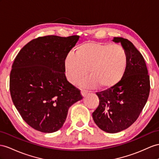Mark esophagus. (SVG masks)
I'll return each mask as SVG.
<instances>
[{
  "label": "esophagus",
  "mask_w": 159,
  "mask_h": 159,
  "mask_svg": "<svg viewBox=\"0 0 159 159\" xmlns=\"http://www.w3.org/2000/svg\"><path fill=\"white\" fill-rule=\"evenodd\" d=\"M88 93H89V91L87 90H83H83H81V95H83V97L86 96L88 94Z\"/></svg>",
  "instance_id": "obj_1"
}]
</instances>
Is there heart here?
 I'll list each match as a JSON object with an SVG mask.
<instances>
[{"mask_svg":"<svg viewBox=\"0 0 159 159\" xmlns=\"http://www.w3.org/2000/svg\"><path fill=\"white\" fill-rule=\"evenodd\" d=\"M127 54L120 45L87 42L76 48V54L69 52L65 57L64 66L69 82L76 84L83 80V87L108 89L114 87L123 77L127 66Z\"/></svg>","mask_w":159,"mask_h":159,"instance_id":"1","label":"heart"}]
</instances>
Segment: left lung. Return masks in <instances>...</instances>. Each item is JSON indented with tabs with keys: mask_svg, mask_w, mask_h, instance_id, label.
<instances>
[{
	"mask_svg": "<svg viewBox=\"0 0 159 159\" xmlns=\"http://www.w3.org/2000/svg\"><path fill=\"white\" fill-rule=\"evenodd\" d=\"M127 54V66L120 82L107 90L97 92L99 105L93 113L97 125L108 133H117L134 123L148 100L150 77L143 56L127 39L114 38Z\"/></svg>",
	"mask_w": 159,
	"mask_h": 159,
	"instance_id": "obj_1",
	"label": "left lung"
}]
</instances>
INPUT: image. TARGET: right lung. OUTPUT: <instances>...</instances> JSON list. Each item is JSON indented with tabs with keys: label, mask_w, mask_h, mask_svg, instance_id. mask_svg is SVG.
<instances>
[{
	"label": "right lung",
	"mask_w": 159,
	"mask_h": 159,
	"mask_svg": "<svg viewBox=\"0 0 159 159\" xmlns=\"http://www.w3.org/2000/svg\"><path fill=\"white\" fill-rule=\"evenodd\" d=\"M79 35H48L31 40L14 60L10 92L20 115L31 128L44 133L60 129L68 109L83 99L65 76V57Z\"/></svg>",
	"instance_id": "1"
}]
</instances>
